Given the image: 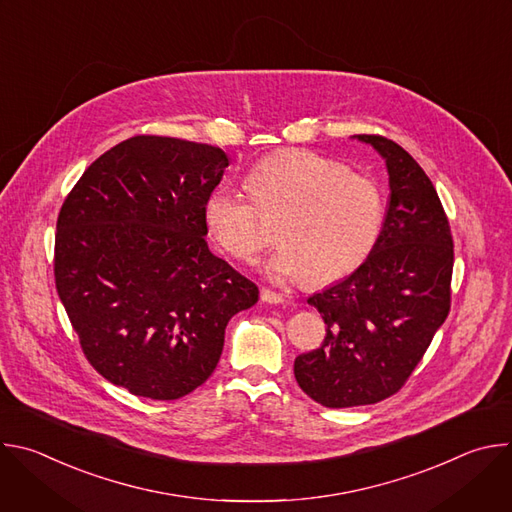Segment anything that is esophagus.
<instances>
[{"label":"esophagus","mask_w":512,"mask_h":512,"mask_svg":"<svg viewBox=\"0 0 512 512\" xmlns=\"http://www.w3.org/2000/svg\"><path fill=\"white\" fill-rule=\"evenodd\" d=\"M261 300H263L265 304H275V306L285 302V298H283L281 294H277V291L267 289V287H263V289H261Z\"/></svg>","instance_id":"1"}]
</instances>
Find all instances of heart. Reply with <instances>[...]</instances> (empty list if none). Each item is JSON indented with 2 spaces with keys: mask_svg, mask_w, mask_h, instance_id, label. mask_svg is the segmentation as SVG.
<instances>
[{
  "mask_svg": "<svg viewBox=\"0 0 512 512\" xmlns=\"http://www.w3.org/2000/svg\"><path fill=\"white\" fill-rule=\"evenodd\" d=\"M241 190L223 186L204 206L212 239L229 255L253 261L271 243L265 218L279 221L283 243L267 261L277 279L332 283L373 253L383 229V194L375 180L308 150L263 158Z\"/></svg>",
  "mask_w": 512,
  "mask_h": 512,
  "instance_id": "b5f03b06",
  "label": "heart"
}]
</instances>
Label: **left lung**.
<instances>
[{"instance_id":"obj_1","label":"left lung","mask_w":512,"mask_h":512,"mask_svg":"<svg viewBox=\"0 0 512 512\" xmlns=\"http://www.w3.org/2000/svg\"><path fill=\"white\" fill-rule=\"evenodd\" d=\"M385 160L389 208L379 241L354 273L314 294L320 348L294 362L298 385L332 409L397 393L450 312L454 243L431 180L395 141L354 135Z\"/></svg>"}]
</instances>
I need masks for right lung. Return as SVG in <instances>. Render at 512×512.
Masks as SVG:
<instances>
[{
	"label": "right lung",
	"mask_w": 512,
	"mask_h": 512,
	"mask_svg": "<svg viewBox=\"0 0 512 512\" xmlns=\"http://www.w3.org/2000/svg\"><path fill=\"white\" fill-rule=\"evenodd\" d=\"M227 166L214 145L135 135L97 158L60 208L58 298L95 371L137 397L200 387L229 320L259 300L204 239V206Z\"/></svg>",
	"instance_id": "1"
}]
</instances>
